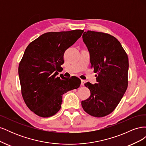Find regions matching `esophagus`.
I'll use <instances>...</instances> for the list:
<instances>
[{
  "mask_svg": "<svg viewBox=\"0 0 146 146\" xmlns=\"http://www.w3.org/2000/svg\"><path fill=\"white\" fill-rule=\"evenodd\" d=\"M81 85L82 86H84L85 85V80H81Z\"/></svg>",
  "mask_w": 146,
  "mask_h": 146,
  "instance_id": "34e87169",
  "label": "esophagus"
}]
</instances>
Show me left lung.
<instances>
[{"label":"left lung","instance_id":"obj_1","mask_svg":"<svg viewBox=\"0 0 146 146\" xmlns=\"http://www.w3.org/2000/svg\"><path fill=\"white\" fill-rule=\"evenodd\" d=\"M82 38L97 73V83L85 84L91 95L82 105L90 115L104 117L114 111L127 90L129 59L120 42L111 35L88 30Z\"/></svg>","mask_w":146,"mask_h":146}]
</instances>
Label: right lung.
<instances>
[{
	"mask_svg": "<svg viewBox=\"0 0 146 146\" xmlns=\"http://www.w3.org/2000/svg\"><path fill=\"white\" fill-rule=\"evenodd\" d=\"M84 31L47 32L30 42L19 64L21 92L28 108L42 117L54 116L61 108L62 96L77 89V77L56 76L64 63L66 49L80 38Z\"/></svg>",
	"mask_w": 146,
	"mask_h": 146,
	"instance_id": "right-lung-1",
	"label": "right lung"
}]
</instances>
